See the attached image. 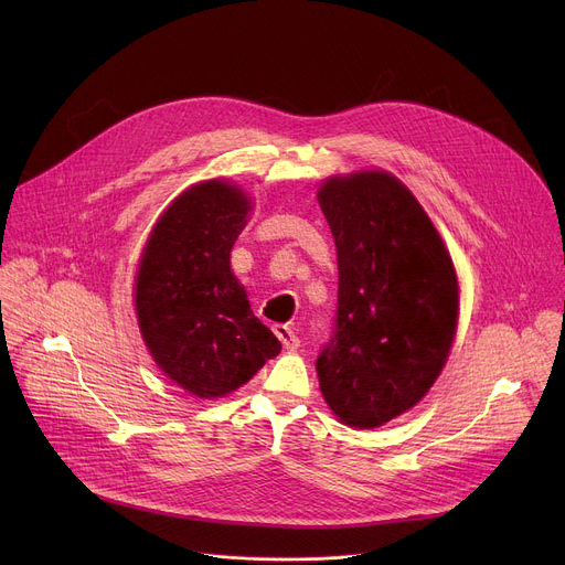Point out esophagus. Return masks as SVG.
I'll list each match as a JSON object with an SVG mask.
<instances>
[{
	"label": "esophagus",
	"mask_w": 565,
	"mask_h": 565,
	"mask_svg": "<svg viewBox=\"0 0 565 565\" xmlns=\"http://www.w3.org/2000/svg\"><path fill=\"white\" fill-rule=\"evenodd\" d=\"M275 335L279 338V342L284 344V349H286V351H297V347H299V338L292 333V329H290V327H286V324H277V327H275Z\"/></svg>",
	"instance_id": "obj_1"
}]
</instances>
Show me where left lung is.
I'll return each mask as SVG.
<instances>
[{
	"mask_svg": "<svg viewBox=\"0 0 565 565\" xmlns=\"http://www.w3.org/2000/svg\"><path fill=\"white\" fill-rule=\"evenodd\" d=\"M317 201L340 268L319 388L342 425L375 429L414 409L440 377L458 331V273L420 201L391 172L333 174Z\"/></svg>",
	"mask_w": 565,
	"mask_h": 565,
	"instance_id": "8db88e82",
	"label": "left lung"
}]
</instances>
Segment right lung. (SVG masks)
Instances as JSON below:
<instances>
[{"label": "right lung", "instance_id": "right-lung-1", "mask_svg": "<svg viewBox=\"0 0 565 565\" xmlns=\"http://www.w3.org/2000/svg\"><path fill=\"white\" fill-rule=\"evenodd\" d=\"M253 210L241 185L199 181L156 218L138 259L140 338L163 375L201 399L230 395L281 351L230 266Z\"/></svg>", "mask_w": 565, "mask_h": 565}]
</instances>
